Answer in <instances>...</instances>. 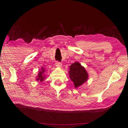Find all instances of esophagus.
<instances>
[{
  "mask_svg": "<svg viewBox=\"0 0 128 128\" xmlns=\"http://www.w3.org/2000/svg\"><path fill=\"white\" fill-rule=\"evenodd\" d=\"M55 64H56V66L58 67H62V63L59 62H56Z\"/></svg>",
  "mask_w": 128,
  "mask_h": 128,
  "instance_id": "34e87169",
  "label": "esophagus"
}]
</instances>
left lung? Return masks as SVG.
Returning <instances> with one entry per match:
<instances>
[{
    "label": "left lung",
    "instance_id": "8db88e82",
    "mask_svg": "<svg viewBox=\"0 0 128 128\" xmlns=\"http://www.w3.org/2000/svg\"><path fill=\"white\" fill-rule=\"evenodd\" d=\"M69 74L76 88L85 83L88 80V76L85 68L78 62H75L70 65L69 66Z\"/></svg>",
    "mask_w": 128,
    "mask_h": 128
}]
</instances>
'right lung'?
Listing matches in <instances>:
<instances>
[{
    "label": "right lung",
    "instance_id": "1",
    "mask_svg": "<svg viewBox=\"0 0 128 128\" xmlns=\"http://www.w3.org/2000/svg\"><path fill=\"white\" fill-rule=\"evenodd\" d=\"M45 70L43 68H42V70L40 71V72L38 73V75L37 76V78H36V81H38L39 82H42L43 81L44 79L45 78V76H44V73Z\"/></svg>",
    "mask_w": 128,
    "mask_h": 128
}]
</instances>
